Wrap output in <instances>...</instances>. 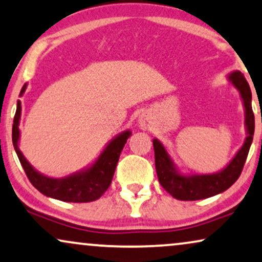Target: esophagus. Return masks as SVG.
I'll return each instance as SVG.
<instances>
[{"label":"esophagus","mask_w":262,"mask_h":262,"mask_svg":"<svg viewBox=\"0 0 262 262\" xmlns=\"http://www.w3.org/2000/svg\"><path fill=\"white\" fill-rule=\"evenodd\" d=\"M138 125L142 130H149L150 128V120L145 115H141L138 119Z\"/></svg>","instance_id":"obj_1"}]
</instances>
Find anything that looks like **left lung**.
<instances>
[{"label": "left lung", "mask_w": 262, "mask_h": 262, "mask_svg": "<svg viewBox=\"0 0 262 262\" xmlns=\"http://www.w3.org/2000/svg\"><path fill=\"white\" fill-rule=\"evenodd\" d=\"M227 80L236 88L242 98L244 115H246L247 137L244 143L232 160L222 171L208 173V174H183L177 167L167 149L158 138L152 139L155 152V168L159 182L169 195L182 201H196V200L208 199L214 195L224 192L235 183L242 172L246 164L248 152L253 142L255 120H254L253 108H251V91L249 84L239 71H233L227 76Z\"/></svg>", "instance_id": "obj_1"}]
</instances>
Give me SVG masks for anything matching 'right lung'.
<instances>
[{"instance_id": "right-lung-1", "label": "right lung", "mask_w": 262, "mask_h": 262, "mask_svg": "<svg viewBox=\"0 0 262 262\" xmlns=\"http://www.w3.org/2000/svg\"><path fill=\"white\" fill-rule=\"evenodd\" d=\"M26 88L27 84H24L19 95L20 97L25 93ZM20 117H21V102L18 100L12 130L13 145L27 178L39 192L48 198L74 203L91 202L103 195L104 191L110 188L113 179L120 152L126 144L128 137L132 135L130 130H125L111 139L110 143H107L98 158L90 166L62 178H52L37 171L20 151Z\"/></svg>"}]
</instances>
